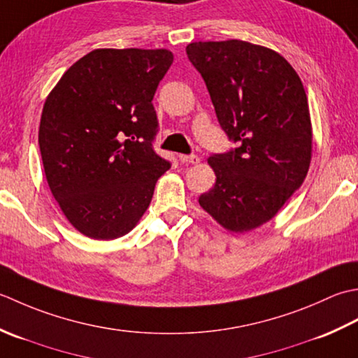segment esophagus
Listing matches in <instances>:
<instances>
[{"mask_svg": "<svg viewBox=\"0 0 358 358\" xmlns=\"http://www.w3.org/2000/svg\"><path fill=\"white\" fill-rule=\"evenodd\" d=\"M179 160H180L182 164H192V165H194V164L199 162V157L196 156V155H180Z\"/></svg>", "mask_w": 358, "mask_h": 358, "instance_id": "obj_1", "label": "esophagus"}]
</instances>
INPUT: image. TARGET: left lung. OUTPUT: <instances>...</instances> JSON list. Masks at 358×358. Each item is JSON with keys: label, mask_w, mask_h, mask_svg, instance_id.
Returning <instances> with one entry per match:
<instances>
[{"label": "left lung", "mask_w": 358, "mask_h": 358, "mask_svg": "<svg viewBox=\"0 0 358 358\" xmlns=\"http://www.w3.org/2000/svg\"><path fill=\"white\" fill-rule=\"evenodd\" d=\"M187 55L235 143L208 157L216 184L199 203L227 230H252L272 220L308 174L312 128L303 83L286 58L247 41L192 43Z\"/></svg>", "instance_id": "obj_1"}]
</instances>
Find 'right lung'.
<instances>
[{"instance_id": "add662e5", "label": "right lung", "mask_w": 358, "mask_h": 358, "mask_svg": "<svg viewBox=\"0 0 358 358\" xmlns=\"http://www.w3.org/2000/svg\"><path fill=\"white\" fill-rule=\"evenodd\" d=\"M171 63L166 49H96L46 99L43 166L58 206L83 235H127L171 166L152 148L159 131L152 97Z\"/></svg>"}]
</instances>
